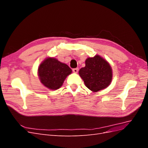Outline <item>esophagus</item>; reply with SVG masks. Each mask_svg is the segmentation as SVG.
Wrapping results in <instances>:
<instances>
[{"label":"esophagus","instance_id":"1","mask_svg":"<svg viewBox=\"0 0 148 148\" xmlns=\"http://www.w3.org/2000/svg\"><path fill=\"white\" fill-rule=\"evenodd\" d=\"M73 73H77L78 71V68L73 69Z\"/></svg>","mask_w":148,"mask_h":148}]
</instances>
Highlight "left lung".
Listing matches in <instances>:
<instances>
[{
	"label": "left lung",
	"mask_w": 148,
	"mask_h": 148,
	"mask_svg": "<svg viewBox=\"0 0 148 148\" xmlns=\"http://www.w3.org/2000/svg\"><path fill=\"white\" fill-rule=\"evenodd\" d=\"M85 86L93 92H97L109 86L112 79V70L109 64L99 55L89 57L85 66L79 71Z\"/></svg>",
	"instance_id": "8db88e82"
}]
</instances>
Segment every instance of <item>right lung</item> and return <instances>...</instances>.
<instances>
[{
  "label": "right lung",
  "mask_w": 148,
  "mask_h": 148,
  "mask_svg": "<svg viewBox=\"0 0 148 148\" xmlns=\"http://www.w3.org/2000/svg\"><path fill=\"white\" fill-rule=\"evenodd\" d=\"M72 70L65 64L55 58L48 57L40 64L38 76L41 83L46 88L56 90L63 84L66 77Z\"/></svg>",
  "instance_id": "add662e5"
}]
</instances>
